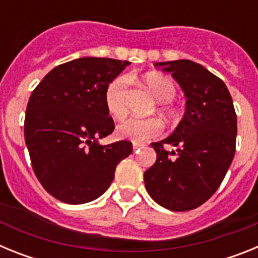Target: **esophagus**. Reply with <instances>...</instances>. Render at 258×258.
I'll list each match as a JSON object with an SVG mask.
<instances>
[{"label":"esophagus","instance_id":"1","mask_svg":"<svg viewBox=\"0 0 258 258\" xmlns=\"http://www.w3.org/2000/svg\"><path fill=\"white\" fill-rule=\"evenodd\" d=\"M143 146H145V145H142V143L134 142L133 143V150H134V151H138V150H140V149H142Z\"/></svg>","mask_w":258,"mask_h":258}]
</instances>
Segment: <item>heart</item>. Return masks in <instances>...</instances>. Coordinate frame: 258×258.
<instances>
[{"label":"heart","instance_id":"heart-1","mask_svg":"<svg viewBox=\"0 0 258 258\" xmlns=\"http://www.w3.org/2000/svg\"><path fill=\"white\" fill-rule=\"evenodd\" d=\"M145 83L159 101L165 102L161 106L164 112L173 115L174 108L169 102L177 94V86L174 81L163 74H149L145 77ZM126 90L127 80L125 77H116L107 85L104 103H106L107 111L112 117L122 118L126 115ZM163 122L156 117H131L117 125L116 134L118 138L138 143L160 136L163 133Z\"/></svg>","mask_w":258,"mask_h":258}]
</instances>
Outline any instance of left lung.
Listing matches in <instances>:
<instances>
[{
    "label": "left lung",
    "instance_id": "left-lung-1",
    "mask_svg": "<svg viewBox=\"0 0 258 258\" xmlns=\"http://www.w3.org/2000/svg\"><path fill=\"white\" fill-rule=\"evenodd\" d=\"M181 85L186 112L172 136L151 143L156 161L145 172L150 197L161 207L183 212L198 208L220 187L235 155L236 113L220 77L195 61H161ZM165 144L177 152H168Z\"/></svg>",
    "mask_w": 258,
    "mask_h": 258
}]
</instances>
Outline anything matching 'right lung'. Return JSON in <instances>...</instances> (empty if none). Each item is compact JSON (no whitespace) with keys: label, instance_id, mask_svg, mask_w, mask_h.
<instances>
[{"label":"right lung","instance_id":"1","mask_svg":"<svg viewBox=\"0 0 258 258\" xmlns=\"http://www.w3.org/2000/svg\"><path fill=\"white\" fill-rule=\"evenodd\" d=\"M129 61L80 58L51 70L32 92L24 138L42 187L67 204L97 199L109 187L117 164L132 154L129 141L102 146L115 129L106 89Z\"/></svg>","mask_w":258,"mask_h":258}]
</instances>
